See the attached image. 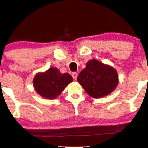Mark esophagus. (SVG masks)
Masks as SVG:
<instances>
[{"label":"esophagus","mask_w":148,"mask_h":148,"mask_svg":"<svg viewBox=\"0 0 148 148\" xmlns=\"http://www.w3.org/2000/svg\"><path fill=\"white\" fill-rule=\"evenodd\" d=\"M77 76H78V74L76 72H73L72 73V77H73V78L75 80L77 79Z\"/></svg>","instance_id":"esophagus-1"}]
</instances>
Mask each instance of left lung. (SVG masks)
I'll list each match as a JSON object with an SVG mask.
<instances>
[{"label":"left lung","mask_w":148,"mask_h":148,"mask_svg":"<svg viewBox=\"0 0 148 148\" xmlns=\"http://www.w3.org/2000/svg\"><path fill=\"white\" fill-rule=\"evenodd\" d=\"M77 82L89 96L100 98L108 96L118 86L116 70L96 59L90 60L77 77Z\"/></svg>","instance_id":"1"}]
</instances>
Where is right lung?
Masks as SVG:
<instances>
[{
	"label": "right lung",
	"mask_w": 148,
	"mask_h": 148,
	"mask_svg": "<svg viewBox=\"0 0 148 148\" xmlns=\"http://www.w3.org/2000/svg\"><path fill=\"white\" fill-rule=\"evenodd\" d=\"M73 79L70 74L61 73L58 69L50 67L44 72H38L33 80L36 92L43 98L53 100L61 94Z\"/></svg>",
	"instance_id": "obj_1"
}]
</instances>
